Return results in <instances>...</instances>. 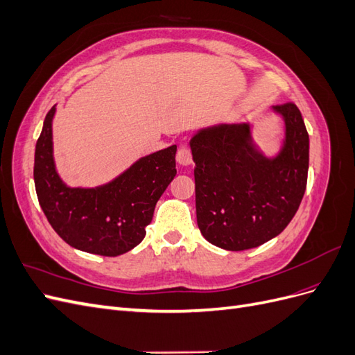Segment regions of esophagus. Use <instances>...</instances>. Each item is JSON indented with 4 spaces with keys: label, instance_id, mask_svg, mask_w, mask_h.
Here are the masks:
<instances>
[{
    "label": "esophagus",
    "instance_id": "34e87169",
    "mask_svg": "<svg viewBox=\"0 0 355 355\" xmlns=\"http://www.w3.org/2000/svg\"><path fill=\"white\" fill-rule=\"evenodd\" d=\"M176 159L178 163L182 166H188L192 163V154H191V149L187 145H182L178 149V154H176Z\"/></svg>",
    "mask_w": 355,
    "mask_h": 355
}]
</instances>
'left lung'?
<instances>
[{
  "instance_id": "8db88e82",
  "label": "left lung",
  "mask_w": 355,
  "mask_h": 355,
  "mask_svg": "<svg viewBox=\"0 0 355 355\" xmlns=\"http://www.w3.org/2000/svg\"><path fill=\"white\" fill-rule=\"evenodd\" d=\"M275 111L284 116L286 145L274 159L253 148L247 124L206 128L191 139L198 228L225 250H249L277 237L304 198L309 164L304 118L293 102Z\"/></svg>"
}]
</instances>
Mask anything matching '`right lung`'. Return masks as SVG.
<instances>
[{"label":"right lung","instance_id":"add662e5","mask_svg":"<svg viewBox=\"0 0 355 355\" xmlns=\"http://www.w3.org/2000/svg\"><path fill=\"white\" fill-rule=\"evenodd\" d=\"M47 112L35 145L34 180L38 202L51 228L75 249L120 256L145 237L155 204L176 176V145L144 157L101 188H69L59 179L51 149Z\"/></svg>","mask_w":355,"mask_h":355}]
</instances>
